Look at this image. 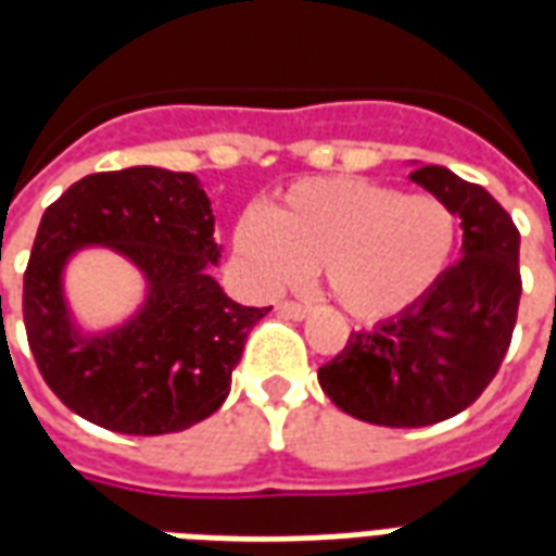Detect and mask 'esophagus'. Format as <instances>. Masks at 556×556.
<instances>
[{
	"label": "esophagus",
	"instance_id": "esophagus-1",
	"mask_svg": "<svg viewBox=\"0 0 556 556\" xmlns=\"http://www.w3.org/2000/svg\"><path fill=\"white\" fill-rule=\"evenodd\" d=\"M278 311H281L283 317H290V319H305L307 314H311V307L302 305V302H281Z\"/></svg>",
	"mask_w": 556,
	"mask_h": 556
}]
</instances>
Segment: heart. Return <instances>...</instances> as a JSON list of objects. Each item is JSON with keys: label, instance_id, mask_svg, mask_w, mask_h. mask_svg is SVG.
Returning a JSON list of instances; mask_svg holds the SVG:
<instances>
[{"label": "heart", "instance_id": "obj_1", "mask_svg": "<svg viewBox=\"0 0 556 556\" xmlns=\"http://www.w3.org/2000/svg\"><path fill=\"white\" fill-rule=\"evenodd\" d=\"M453 242L456 218L444 201L362 177L302 180L233 225V249L261 287L323 269L328 293L355 319L415 305L444 275Z\"/></svg>", "mask_w": 556, "mask_h": 556}]
</instances>
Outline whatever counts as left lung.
Masks as SVG:
<instances>
[{
    "instance_id": "1",
    "label": "left lung",
    "mask_w": 556,
    "mask_h": 556,
    "mask_svg": "<svg viewBox=\"0 0 556 556\" xmlns=\"http://www.w3.org/2000/svg\"><path fill=\"white\" fill-rule=\"evenodd\" d=\"M462 218V257L403 314L319 367L328 400L376 427H429L483 394L504 362L521 299L518 228L483 186L441 165L408 174Z\"/></svg>"
}]
</instances>
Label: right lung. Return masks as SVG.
<instances>
[{"label": "right lung", "instance_id": "obj_1", "mask_svg": "<svg viewBox=\"0 0 556 556\" xmlns=\"http://www.w3.org/2000/svg\"><path fill=\"white\" fill-rule=\"evenodd\" d=\"M85 244L127 253L151 283L127 327L83 339L61 295L66 257ZM213 210L198 177L165 168L88 174L47 206L23 275L26 338L64 406L124 435L180 432L230 394L249 331L269 307L237 305L210 266Z\"/></svg>", "mask_w": 556, "mask_h": 556}]
</instances>
